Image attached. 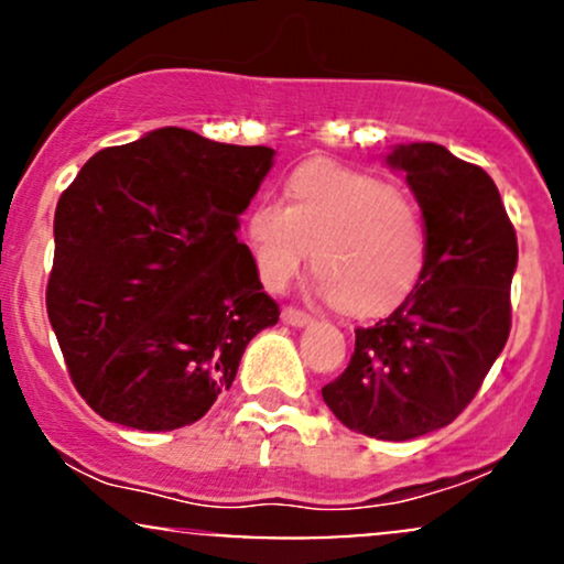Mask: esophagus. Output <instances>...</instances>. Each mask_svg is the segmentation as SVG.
I'll return each mask as SVG.
<instances>
[{
    "instance_id": "1",
    "label": "esophagus",
    "mask_w": 564,
    "mask_h": 564,
    "mask_svg": "<svg viewBox=\"0 0 564 564\" xmlns=\"http://www.w3.org/2000/svg\"><path fill=\"white\" fill-rule=\"evenodd\" d=\"M281 318H283V323H289V326H296V328H302V326H307V323H313V318H310L307 313H302V310H296V307H283Z\"/></svg>"
}]
</instances>
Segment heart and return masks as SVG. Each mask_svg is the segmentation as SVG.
<instances>
[{"mask_svg":"<svg viewBox=\"0 0 564 564\" xmlns=\"http://www.w3.org/2000/svg\"><path fill=\"white\" fill-rule=\"evenodd\" d=\"M289 198H260L246 219L264 286H286L315 249L321 286L345 313L377 315L411 294L426 262L424 215L411 198L336 164L296 170Z\"/></svg>","mask_w":564,"mask_h":564,"instance_id":"obj_1","label":"heart"}]
</instances>
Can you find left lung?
Instances as JSON below:
<instances>
[{
	"mask_svg": "<svg viewBox=\"0 0 564 564\" xmlns=\"http://www.w3.org/2000/svg\"><path fill=\"white\" fill-rule=\"evenodd\" d=\"M422 206L426 262L394 313L355 332V352L323 400L349 430L413 440L471 403L511 328L517 236L494 180L437 142L387 153Z\"/></svg>",
	"mask_w": 564,
	"mask_h": 564,
	"instance_id": "obj_1",
	"label": "left lung"
}]
</instances>
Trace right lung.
Here are the masks:
<instances>
[{
	"mask_svg": "<svg viewBox=\"0 0 564 564\" xmlns=\"http://www.w3.org/2000/svg\"><path fill=\"white\" fill-rule=\"evenodd\" d=\"M273 156L164 127L97 151L63 191L47 315L70 381L106 422H198L278 323L236 238Z\"/></svg>",
	"mask_w": 564,
	"mask_h": 564,
	"instance_id": "obj_1",
	"label": "right lung"
}]
</instances>
